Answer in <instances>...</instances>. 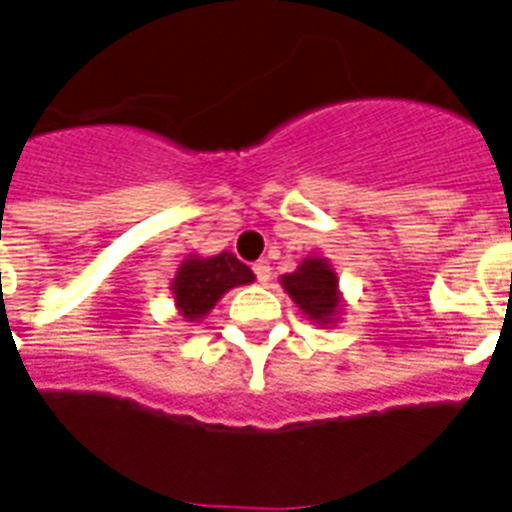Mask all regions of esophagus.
Wrapping results in <instances>:
<instances>
[{
	"instance_id": "obj_1",
	"label": "esophagus",
	"mask_w": 512,
	"mask_h": 512,
	"mask_svg": "<svg viewBox=\"0 0 512 512\" xmlns=\"http://www.w3.org/2000/svg\"><path fill=\"white\" fill-rule=\"evenodd\" d=\"M252 270H255V276L260 283H268L270 281V263L268 260H257L255 265H252Z\"/></svg>"
}]
</instances>
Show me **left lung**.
<instances>
[{
	"instance_id": "8db88e82",
	"label": "left lung",
	"mask_w": 512,
	"mask_h": 512,
	"mask_svg": "<svg viewBox=\"0 0 512 512\" xmlns=\"http://www.w3.org/2000/svg\"><path fill=\"white\" fill-rule=\"evenodd\" d=\"M281 286L309 322L320 328H336L341 322L343 294L338 289L336 268L328 257L307 255L296 270L281 276Z\"/></svg>"
}]
</instances>
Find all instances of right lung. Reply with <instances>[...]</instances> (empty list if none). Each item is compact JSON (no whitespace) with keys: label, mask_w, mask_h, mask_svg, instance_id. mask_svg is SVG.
Here are the masks:
<instances>
[{"label":"right lung","mask_w":512,"mask_h":512,"mask_svg":"<svg viewBox=\"0 0 512 512\" xmlns=\"http://www.w3.org/2000/svg\"><path fill=\"white\" fill-rule=\"evenodd\" d=\"M255 281V273L236 260L234 252H218V255H190L184 257L174 278H171V294H174L176 312L187 322H200L218 304L226 291L236 286H247Z\"/></svg>","instance_id":"obj_1"}]
</instances>
